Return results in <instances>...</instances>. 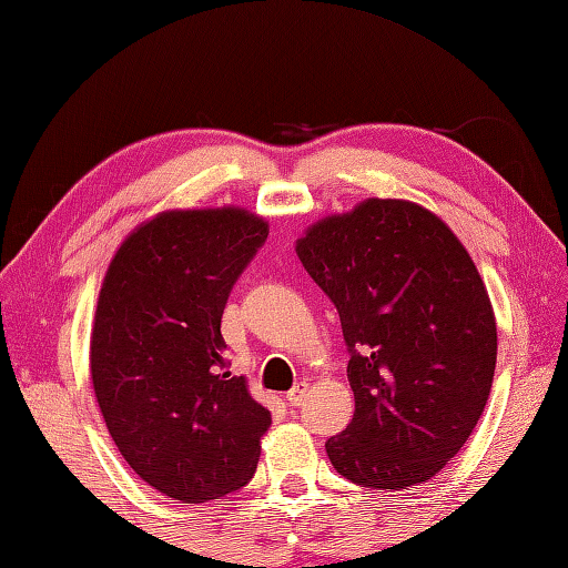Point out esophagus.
Masks as SVG:
<instances>
[{
    "label": "esophagus",
    "mask_w": 568,
    "mask_h": 568,
    "mask_svg": "<svg viewBox=\"0 0 568 568\" xmlns=\"http://www.w3.org/2000/svg\"><path fill=\"white\" fill-rule=\"evenodd\" d=\"M307 392H311V385H307V383H305V379H303V383H295V385H293V389H291V392H287V395H285V399H287V402H291V405H293V407H301V405H303V402H305V397H307Z\"/></svg>",
    "instance_id": "esophagus-1"
}]
</instances>
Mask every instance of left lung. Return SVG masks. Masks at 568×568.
Wrapping results in <instances>:
<instances>
[{"label":"left lung","instance_id":"8db88e82","mask_svg":"<svg viewBox=\"0 0 568 568\" xmlns=\"http://www.w3.org/2000/svg\"><path fill=\"white\" fill-rule=\"evenodd\" d=\"M333 301L349 353L353 422L325 442L345 479L373 489L427 481L487 405L497 323L469 253L435 213L369 199L295 245Z\"/></svg>","mask_w":568,"mask_h":568}]
</instances>
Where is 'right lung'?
Returning <instances> with one entry per match:
<instances>
[{"label":"right lung","instance_id":"1","mask_svg":"<svg viewBox=\"0 0 568 568\" xmlns=\"http://www.w3.org/2000/svg\"><path fill=\"white\" fill-rule=\"evenodd\" d=\"M267 239L241 209L169 211L113 255L91 333V379L109 435L153 489L183 504L253 479L271 412L229 373L221 320Z\"/></svg>","mask_w":568,"mask_h":568}]
</instances>
